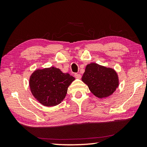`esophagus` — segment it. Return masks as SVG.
I'll use <instances>...</instances> for the list:
<instances>
[{
  "mask_svg": "<svg viewBox=\"0 0 147 147\" xmlns=\"http://www.w3.org/2000/svg\"><path fill=\"white\" fill-rule=\"evenodd\" d=\"M74 77H75L76 78H77V79H81V78H82V76H81L80 74L76 73V74H74Z\"/></svg>",
  "mask_w": 147,
  "mask_h": 147,
  "instance_id": "34e87169",
  "label": "esophagus"
}]
</instances>
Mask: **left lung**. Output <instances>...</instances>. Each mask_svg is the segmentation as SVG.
<instances>
[{
	"mask_svg": "<svg viewBox=\"0 0 147 147\" xmlns=\"http://www.w3.org/2000/svg\"><path fill=\"white\" fill-rule=\"evenodd\" d=\"M82 80L98 98L109 97L119 85L118 74L114 69L95 62L86 65Z\"/></svg>",
	"mask_w": 147,
	"mask_h": 147,
	"instance_id": "8db88e82",
	"label": "left lung"
}]
</instances>
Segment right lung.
<instances>
[{
  "instance_id": "right-lung-1",
  "label": "right lung",
  "mask_w": 147,
  "mask_h": 147,
  "mask_svg": "<svg viewBox=\"0 0 147 147\" xmlns=\"http://www.w3.org/2000/svg\"><path fill=\"white\" fill-rule=\"evenodd\" d=\"M75 80L55 67L37 69L30 75L29 86L37 101L46 107L61 104L66 96L68 87Z\"/></svg>"
}]
</instances>
